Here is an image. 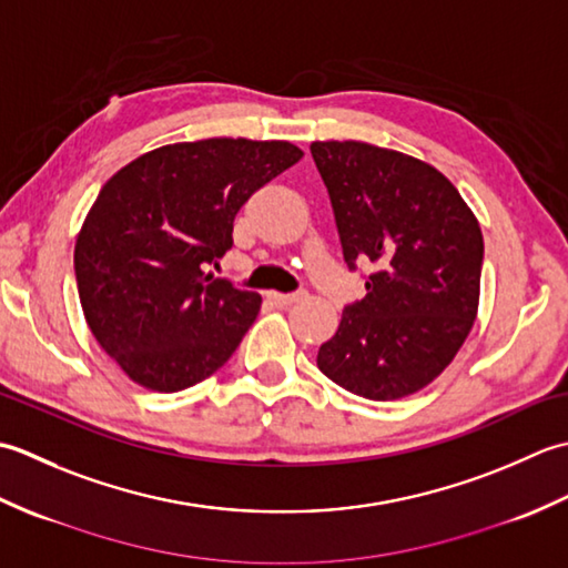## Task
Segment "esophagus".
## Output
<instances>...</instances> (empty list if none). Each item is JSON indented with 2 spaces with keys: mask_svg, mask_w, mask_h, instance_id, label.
<instances>
[{
  "mask_svg": "<svg viewBox=\"0 0 568 568\" xmlns=\"http://www.w3.org/2000/svg\"><path fill=\"white\" fill-rule=\"evenodd\" d=\"M303 297V293H268V300L273 305H277V307H287V305H293L295 300H300Z\"/></svg>",
  "mask_w": 568,
  "mask_h": 568,
  "instance_id": "obj_1",
  "label": "esophagus"
}]
</instances>
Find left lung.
Returning a JSON list of instances; mask_svg holds the SVG:
<instances>
[{"mask_svg":"<svg viewBox=\"0 0 568 568\" xmlns=\"http://www.w3.org/2000/svg\"><path fill=\"white\" fill-rule=\"evenodd\" d=\"M327 185L344 261L376 265L342 312L317 366L348 393L397 400L452 364L474 327L484 234L437 168L364 141L310 146Z\"/></svg>","mask_w":568,"mask_h":568,"instance_id":"left-lung-1","label":"left lung"}]
</instances>
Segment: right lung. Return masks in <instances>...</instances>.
<instances>
[{
	"mask_svg": "<svg viewBox=\"0 0 568 568\" xmlns=\"http://www.w3.org/2000/svg\"><path fill=\"white\" fill-rule=\"evenodd\" d=\"M303 159L287 141L204 139L139 155L100 190L75 244L94 339L149 390H185L220 371L261 295L204 273L232 248L244 202Z\"/></svg>",
	"mask_w": 568,
	"mask_h": 568,
	"instance_id": "right-lung-1",
	"label": "right lung"
}]
</instances>
